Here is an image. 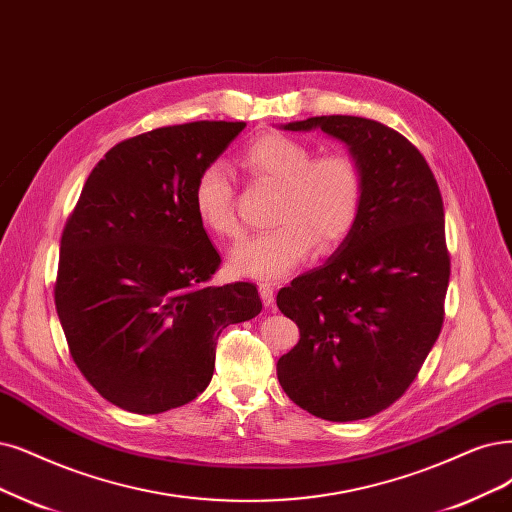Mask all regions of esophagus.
Segmentation results:
<instances>
[{"instance_id": "1", "label": "esophagus", "mask_w": 512, "mask_h": 512, "mask_svg": "<svg viewBox=\"0 0 512 512\" xmlns=\"http://www.w3.org/2000/svg\"><path fill=\"white\" fill-rule=\"evenodd\" d=\"M259 295H261L263 306L270 308L274 304V287L272 285H266V282H263V285H259Z\"/></svg>"}]
</instances>
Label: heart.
<instances>
[{"label":"heart","mask_w":512,"mask_h":512,"mask_svg":"<svg viewBox=\"0 0 512 512\" xmlns=\"http://www.w3.org/2000/svg\"><path fill=\"white\" fill-rule=\"evenodd\" d=\"M240 164L255 183L276 187L272 230L242 240L230 253L236 276L278 280L306 261L314 246L331 251L356 227L365 200V170L352 151L333 149L314 156L306 141L266 132L242 149ZM198 221L217 238L234 240L242 225L234 208L227 170L206 164L192 189Z\"/></svg>","instance_id":"b5f03b06"}]
</instances>
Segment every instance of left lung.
Wrapping results in <instances>:
<instances>
[{"mask_svg":"<svg viewBox=\"0 0 512 512\" xmlns=\"http://www.w3.org/2000/svg\"><path fill=\"white\" fill-rule=\"evenodd\" d=\"M285 128L346 141L365 170V200L325 266L276 295L301 335L280 356L278 382L316 418L365 420L407 392L443 327L451 257L441 189L420 149L382 122L316 116Z\"/></svg>","mask_w":512,"mask_h":512,"instance_id":"1","label":"left lung"}]
</instances>
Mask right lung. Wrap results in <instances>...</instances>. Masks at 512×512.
<instances>
[{"label": "right lung", "mask_w": 512, "mask_h": 512, "mask_svg": "<svg viewBox=\"0 0 512 512\" xmlns=\"http://www.w3.org/2000/svg\"><path fill=\"white\" fill-rule=\"evenodd\" d=\"M244 122H187L113 145L61 236L56 314L69 354L103 399L130 413L194 401L227 325L261 312L251 282L213 287L221 255L192 189Z\"/></svg>", "instance_id": "right-lung-1"}]
</instances>
